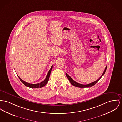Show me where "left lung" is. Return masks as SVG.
<instances>
[{
    "label": "left lung",
    "mask_w": 122,
    "mask_h": 122,
    "mask_svg": "<svg viewBox=\"0 0 122 122\" xmlns=\"http://www.w3.org/2000/svg\"><path fill=\"white\" fill-rule=\"evenodd\" d=\"M106 68H107V66H106V68H105V70H104V73H103L102 75L101 76V77H100L98 79H97V81H94V82H92V83H91L87 84V85H83V84H81L78 83H77V82L74 81L72 79V78L70 76H69L66 73V76L67 79H68L69 81H70V82L71 83V84L72 85L74 86L77 87H80V88L91 87L92 86H94V85L98 81L101 79V78L104 75V74L105 73V72H106Z\"/></svg>",
    "instance_id": "left-lung-1"
}]
</instances>
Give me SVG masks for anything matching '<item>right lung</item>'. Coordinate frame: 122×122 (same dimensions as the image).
Here are the masks:
<instances>
[{
  "instance_id": "1",
  "label": "right lung",
  "mask_w": 122,
  "mask_h": 122,
  "mask_svg": "<svg viewBox=\"0 0 122 122\" xmlns=\"http://www.w3.org/2000/svg\"><path fill=\"white\" fill-rule=\"evenodd\" d=\"M53 66H52L50 68V70H49V72L48 73V74L45 78V79L41 83H38V84H30V83H27L25 81H24L23 80H22L18 76V78L19 79H20V80L21 81V82L25 85V86L28 87H30V88H41V87H43L44 86H45L47 83H48V82L49 81V76H50V74L51 73V72L52 71V68H53Z\"/></svg>"
}]
</instances>
